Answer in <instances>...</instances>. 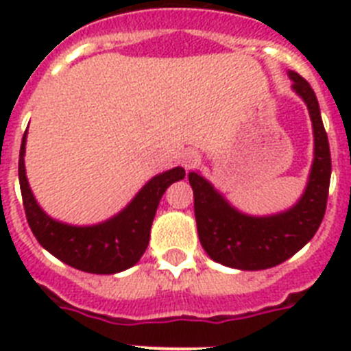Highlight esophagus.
<instances>
[{"mask_svg": "<svg viewBox=\"0 0 351 351\" xmlns=\"http://www.w3.org/2000/svg\"><path fill=\"white\" fill-rule=\"evenodd\" d=\"M200 160H202V158H200V153H198V151H188V153L182 156V167H184L186 170H190L193 169L195 165H198Z\"/></svg>", "mask_w": 351, "mask_h": 351, "instance_id": "obj_1", "label": "esophagus"}]
</instances>
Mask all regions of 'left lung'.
I'll return each mask as SVG.
<instances>
[{"label": "left lung", "instance_id": "left-lung-1", "mask_svg": "<svg viewBox=\"0 0 351 351\" xmlns=\"http://www.w3.org/2000/svg\"><path fill=\"white\" fill-rule=\"evenodd\" d=\"M288 75L293 80V91L308 105L315 135L311 173L295 206L274 216H247L234 209L200 173H188L200 244L214 262L226 267L260 271L280 265L311 241L324 219L330 184V149L320 105L308 80L297 71H288Z\"/></svg>", "mask_w": 351, "mask_h": 351}]
</instances>
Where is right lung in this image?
<instances>
[{
  "instance_id": "1",
  "label": "right lung",
  "mask_w": 351,
  "mask_h": 351,
  "mask_svg": "<svg viewBox=\"0 0 351 351\" xmlns=\"http://www.w3.org/2000/svg\"><path fill=\"white\" fill-rule=\"evenodd\" d=\"M26 133L19 153V182L27 223L36 241L56 258L84 272L116 274L135 265L149 244L161 197L172 182L184 179V169L176 167L151 179L114 218L93 226H71L47 216L31 193L24 169Z\"/></svg>"
}]
</instances>
